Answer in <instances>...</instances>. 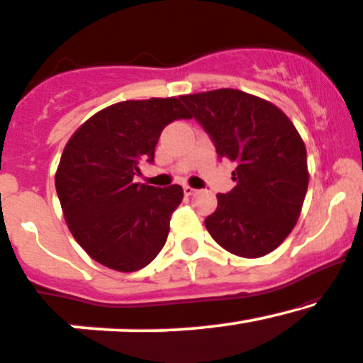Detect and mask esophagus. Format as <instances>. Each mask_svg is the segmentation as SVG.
<instances>
[{
    "instance_id": "1",
    "label": "esophagus",
    "mask_w": 363,
    "mask_h": 363,
    "mask_svg": "<svg viewBox=\"0 0 363 363\" xmlns=\"http://www.w3.org/2000/svg\"><path fill=\"white\" fill-rule=\"evenodd\" d=\"M183 194L186 195V197H190V195H194L195 194V189H192V186H183Z\"/></svg>"
}]
</instances>
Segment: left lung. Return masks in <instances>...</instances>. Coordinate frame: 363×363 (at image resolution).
Wrapping results in <instances>:
<instances>
[{"mask_svg": "<svg viewBox=\"0 0 363 363\" xmlns=\"http://www.w3.org/2000/svg\"><path fill=\"white\" fill-rule=\"evenodd\" d=\"M182 101L214 140L218 156L236 164L235 189L218 194L207 231L240 257L269 254L295 228L307 194V149L298 130L278 106L238 89Z\"/></svg>", "mask_w": 363, "mask_h": 363, "instance_id": "1", "label": "left lung"}]
</instances>
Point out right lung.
<instances>
[{"instance_id": "obj_1", "label": "right lung", "mask_w": 363, "mask_h": 363, "mask_svg": "<svg viewBox=\"0 0 363 363\" xmlns=\"http://www.w3.org/2000/svg\"><path fill=\"white\" fill-rule=\"evenodd\" d=\"M190 118L178 97L121 101L101 109L65 145L55 185L73 238L113 271L145 267L164 247L180 185L135 183L138 162L154 161L162 128Z\"/></svg>"}]
</instances>
